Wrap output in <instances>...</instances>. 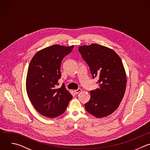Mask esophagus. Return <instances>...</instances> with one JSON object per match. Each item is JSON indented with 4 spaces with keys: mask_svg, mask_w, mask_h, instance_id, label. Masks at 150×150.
Masks as SVG:
<instances>
[{
    "mask_svg": "<svg viewBox=\"0 0 150 150\" xmlns=\"http://www.w3.org/2000/svg\"><path fill=\"white\" fill-rule=\"evenodd\" d=\"M81 91H82V90L80 89V88H79V89L76 90L74 91V92L75 93V94H78V93H79Z\"/></svg>",
    "mask_w": 150,
    "mask_h": 150,
    "instance_id": "1",
    "label": "esophagus"
}]
</instances>
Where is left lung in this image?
Returning a JSON list of instances; mask_svg holds the SVG:
<instances>
[{
	"mask_svg": "<svg viewBox=\"0 0 150 150\" xmlns=\"http://www.w3.org/2000/svg\"><path fill=\"white\" fill-rule=\"evenodd\" d=\"M78 49L93 78L99 77V88L90 91L91 98L85 108L96 117L108 116L118 108L125 93L126 75L122 60L113 50L97 44Z\"/></svg>",
	"mask_w": 150,
	"mask_h": 150,
	"instance_id": "8db88e82",
	"label": "left lung"
}]
</instances>
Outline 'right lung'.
Wrapping results in <instances>:
<instances>
[{"mask_svg": "<svg viewBox=\"0 0 150 150\" xmlns=\"http://www.w3.org/2000/svg\"><path fill=\"white\" fill-rule=\"evenodd\" d=\"M74 46L54 45L37 52L29 65L26 90L35 109L42 116L54 118L65 112L72 96L65 85L57 88L63 57Z\"/></svg>", "mask_w": 150, "mask_h": 150, "instance_id": "obj_1", "label": "right lung"}]
</instances>
